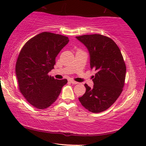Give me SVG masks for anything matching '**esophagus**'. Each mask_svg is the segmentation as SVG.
Here are the masks:
<instances>
[{
    "instance_id": "obj_1",
    "label": "esophagus",
    "mask_w": 146,
    "mask_h": 146,
    "mask_svg": "<svg viewBox=\"0 0 146 146\" xmlns=\"http://www.w3.org/2000/svg\"><path fill=\"white\" fill-rule=\"evenodd\" d=\"M69 82L71 84H79L78 82H75V81H74V80H70Z\"/></svg>"
}]
</instances>
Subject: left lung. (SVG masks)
Returning a JSON list of instances; mask_svg holds the SVG:
<instances>
[{"mask_svg":"<svg viewBox=\"0 0 146 146\" xmlns=\"http://www.w3.org/2000/svg\"><path fill=\"white\" fill-rule=\"evenodd\" d=\"M76 38L88 48L90 68L97 71L93 87L85 84L86 92L79 100L88 111L101 113L109 108L121 95L125 84V64L119 48L111 38L101 34Z\"/></svg>","mask_w":146,"mask_h":146,"instance_id":"1","label":"left lung"}]
</instances>
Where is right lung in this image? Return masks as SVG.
Instances as JSON below:
<instances>
[{"instance_id":"1","label":"right lung","mask_w":146,"mask_h":146,"mask_svg":"<svg viewBox=\"0 0 146 146\" xmlns=\"http://www.w3.org/2000/svg\"><path fill=\"white\" fill-rule=\"evenodd\" d=\"M68 37L42 32L29 40L22 48L16 64L21 93L31 105L44 109L54 103L67 80H56L48 75L54 68L56 58Z\"/></svg>"}]
</instances>
